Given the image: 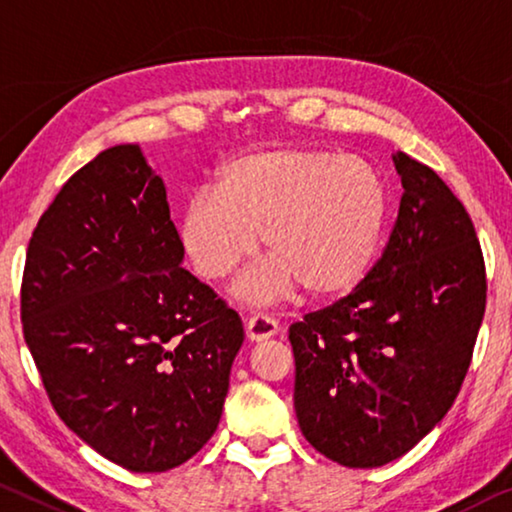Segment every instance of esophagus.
<instances>
[{"instance_id": "34e87169", "label": "esophagus", "mask_w": 512, "mask_h": 512, "mask_svg": "<svg viewBox=\"0 0 512 512\" xmlns=\"http://www.w3.org/2000/svg\"><path fill=\"white\" fill-rule=\"evenodd\" d=\"M279 332V322L274 320L270 313H251L247 320V336L251 341H265V338H272Z\"/></svg>"}]
</instances>
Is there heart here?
Wrapping results in <instances>:
<instances>
[{"label": "heart", "instance_id": "1", "mask_svg": "<svg viewBox=\"0 0 512 512\" xmlns=\"http://www.w3.org/2000/svg\"><path fill=\"white\" fill-rule=\"evenodd\" d=\"M389 190L375 164L320 148H263L231 157L210 192L180 210L178 242L194 272L217 281L251 256L256 233L270 263L240 281L251 300L297 283L338 297L366 279L380 251Z\"/></svg>", "mask_w": 512, "mask_h": 512}]
</instances>
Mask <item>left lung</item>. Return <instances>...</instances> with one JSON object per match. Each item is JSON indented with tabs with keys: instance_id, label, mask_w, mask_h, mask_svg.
I'll return each instance as SVG.
<instances>
[{
	"instance_id": "obj_1",
	"label": "left lung",
	"mask_w": 512,
	"mask_h": 512,
	"mask_svg": "<svg viewBox=\"0 0 512 512\" xmlns=\"http://www.w3.org/2000/svg\"><path fill=\"white\" fill-rule=\"evenodd\" d=\"M393 164L403 199L382 256L350 295L288 329L302 435L352 469L400 458L444 419L485 313L467 208L426 164L403 151Z\"/></svg>"
}]
</instances>
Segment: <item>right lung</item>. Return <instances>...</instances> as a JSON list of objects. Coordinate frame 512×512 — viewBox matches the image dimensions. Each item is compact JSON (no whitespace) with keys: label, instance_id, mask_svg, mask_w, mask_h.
I'll return each mask as SVG.
<instances>
[{"label":"right lung","instance_id":"obj_1","mask_svg":"<svg viewBox=\"0 0 512 512\" xmlns=\"http://www.w3.org/2000/svg\"><path fill=\"white\" fill-rule=\"evenodd\" d=\"M167 190L139 146L102 151L38 219L22 332L59 419L137 474L183 465L215 435L245 332L180 267Z\"/></svg>","mask_w":512,"mask_h":512}]
</instances>
